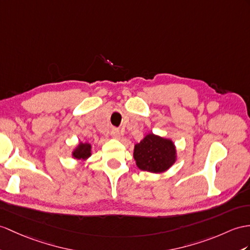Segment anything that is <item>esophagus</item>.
Wrapping results in <instances>:
<instances>
[{"label":"esophagus","mask_w":250,"mask_h":250,"mask_svg":"<svg viewBox=\"0 0 250 250\" xmlns=\"http://www.w3.org/2000/svg\"><path fill=\"white\" fill-rule=\"evenodd\" d=\"M110 135H111V137L114 138V139H120V137H121L120 131H119L118 128H112V129H111V132H110Z\"/></svg>","instance_id":"esophagus-1"}]
</instances>
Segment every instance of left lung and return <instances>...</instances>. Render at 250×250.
I'll return each mask as SVG.
<instances>
[{
  "instance_id": "obj_1",
  "label": "left lung",
  "mask_w": 250,
  "mask_h": 250,
  "mask_svg": "<svg viewBox=\"0 0 250 250\" xmlns=\"http://www.w3.org/2000/svg\"><path fill=\"white\" fill-rule=\"evenodd\" d=\"M133 158L142 171L163 173L176 161V148L172 140L148 133L135 145Z\"/></svg>"
}]
</instances>
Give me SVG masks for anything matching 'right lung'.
Returning <instances> with one entry per match:
<instances>
[{
    "label": "right lung",
    "instance_id": "add662e5",
    "mask_svg": "<svg viewBox=\"0 0 250 250\" xmlns=\"http://www.w3.org/2000/svg\"><path fill=\"white\" fill-rule=\"evenodd\" d=\"M72 156L76 160H87L91 156V144L81 142L76 146L75 149L73 150Z\"/></svg>",
    "mask_w": 250,
    "mask_h": 250
}]
</instances>
